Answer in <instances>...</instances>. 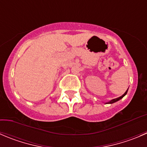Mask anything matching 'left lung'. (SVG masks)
Wrapping results in <instances>:
<instances>
[{"label":"left lung","mask_w":147,"mask_h":147,"mask_svg":"<svg viewBox=\"0 0 147 147\" xmlns=\"http://www.w3.org/2000/svg\"><path fill=\"white\" fill-rule=\"evenodd\" d=\"M127 91H128V89H127V90H126V92H125V93L123 94V95H121V96L119 97V98H115V99H113V100H111V101H109V102H106V103H110V104H111V103H113V102H116V101L119 100H121V98H123V97H124L125 95H126V93H127Z\"/></svg>","instance_id":"left-lung-1"}]
</instances>
